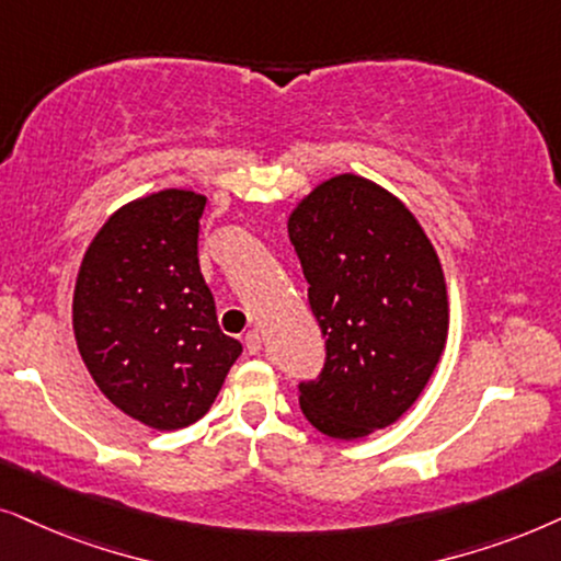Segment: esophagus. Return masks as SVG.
Masks as SVG:
<instances>
[{
    "label": "esophagus",
    "instance_id": "34e87169",
    "mask_svg": "<svg viewBox=\"0 0 561 561\" xmlns=\"http://www.w3.org/2000/svg\"><path fill=\"white\" fill-rule=\"evenodd\" d=\"M243 346H245V351H249L251 356H256L259 351H261V335H259V331H249V333H245Z\"/></svg>",
    "mask_w": 561,
    "mask_h": 561
}]
</instances>
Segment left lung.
<instances>
[{
    "instance_id": "8db88e82",
    "label": "left lung",
    "mask_w": 561,
    "mask_h": 561,
    "mask_svg": "<svg viewBox=\"0 0 561 561\" xmlns=\"http://www.w3.org/2000/svg\"><path fill=\"white\" fill-rule=\"evenodd\" d=\"M287 228L325 339V364L300 382V408L325 436L362 438L398 421L442 358V264L413 213L356 174L316 186Z\"/></svg>"
}]
</instances>
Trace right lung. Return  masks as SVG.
<instances>
[{
  "instance_id": "1",
  "label": "right lung",
  "mask_w": 561,
  "mask_h": 561,
  "mask_svg": "<svg viewBox=\"0 0 561 561\" xmlns=\"http://www.w3.org/2000/svg\"><path fill=\"white\" fill-rule=\"evenodd\" d=\"M207 199L163 190L119 207L81 261L73 335L96 387L125 415L159 431L199 421L241 343L220 331L199 272Z\"/></svg>"
}]
</instances>
